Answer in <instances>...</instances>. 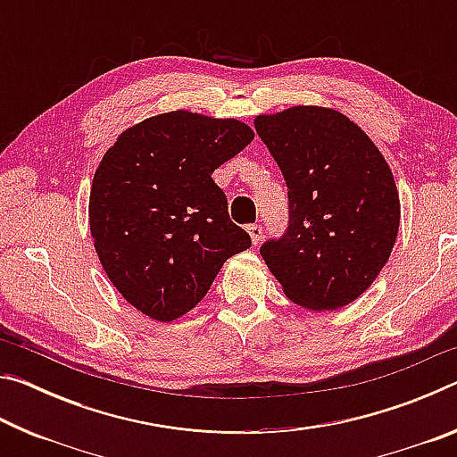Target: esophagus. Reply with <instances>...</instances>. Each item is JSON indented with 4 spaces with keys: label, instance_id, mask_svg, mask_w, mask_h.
<instances>
[{
    "label": "esophagus",
    "instance_id": "esophagus-1",
    "mask_svg": "<svg viewBox=\"0 0 457 457\" xmlns=\"http://www.w3.org/2000/svg\"><path fill=\"white\" fill-rule=\"evenodd\" d=\"M247 234H250V237H252V244H258L262 239V226H258V223L247 226Z\"/></svg>",
    "mask_w": 457,
    "mask_h": 457
}]
</instances>
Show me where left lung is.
Returning a JSON list of instances; mask_svg holds the SVG:
<instances>
[{"label":"left lung","instance_id":"left-lung-1","mask_svg":"<svg viewBox=\"0 0 457 457\" xmlns=\"http://www.w3.org/2000/svg\"><path fill=\"white\" fill-rule=\"evenodd\" d=\"M288 187V229L260 247L294 304L337 311L365 292L391 256L399 193L391 167L335 108L290 106L253 119Z\"/></svg>","mask_w":457,"mask_h":457}]
</instances>
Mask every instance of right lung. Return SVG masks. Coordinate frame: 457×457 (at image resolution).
<instances>
[{
  "mask_svg": "<svg viewBox=\"0 0 457 457\" xmlns=\"http://www.w3.org/2000/svg\"><path fill=\"white\" fill-rule=\"evenodd\" d=\"M252 138L237 119L171 111L122 130L104 153L90 187V234L108 280L138 312L181 319L223 262L252 245L212 177Z\"/></svg>",
  "mask_w": 457,
  "mask_h": 457,
  "instance_id": "obj_1",
  "label": "right lung"
}]
</instances>
